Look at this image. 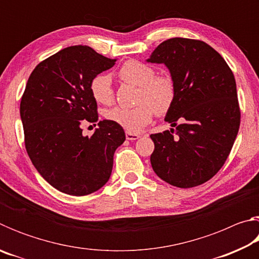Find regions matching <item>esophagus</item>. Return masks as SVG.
<instances>
[{
	"label": "esophagus",
	"instance_id": "obj_1",
	"mask_svg": "<svg viewBox=\"0 0 259 259\" xmlns=\"http://www.w3.org/2000/svg\"><path fill=\"white\" fill-rule=\"evenodd\" d=\"M125 137L128 140H136L140 137L139 134H135V133H129V131H126L125 133Z\"/></svg>",
	"mask_w": 259,
	"mask_h": 259
}]
</instances>
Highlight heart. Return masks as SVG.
Segmentation results:
<instances>
[{
	"label": "heart",
	"mask_w": 259,
	"mask_h": 259,
	"mask_svg": "<svg viewBox=\"0 0 259 259\" xmlns=\"http://www.w3.org/2000/svg\"><path fill=\"white\" fill-rule=\"evenodd\" d=\"M119 76L126 83L139 87L133 108L114 107L105 113L108 121L122 126L129 133H137L153 119L154 112L165 114L175 103L177 88L174 78L166 74L155 75V69L140 60H129L120 68ZM90 93L96 102L111 105L114 102V91L111 77L98 74L90 81Z\"/></svg>",
	"instance_id": "1"
}]
</instances>
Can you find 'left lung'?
Returning <instances> with one entry per match:
<instances>
[{
	"mask_svg": "<svg viewBox=\"0 0 259 259\" xmlns=\"http://www.w3.org/2000/svg\"><path fill=\"white\" fill-rule=\"evenodd\" d=\"M147 61L164 64L177 88L165 116L176 129L151 135L152 168L170 185L199 186L224 165L238 135L241 112L233 72L213 48L185 37L162 42Z\"/></svg>",
	"mask_w": 259,
	"mask_h": 259,
	"instance_id": "left-lung-1",
	"label": "left lung"
}]
</instances>
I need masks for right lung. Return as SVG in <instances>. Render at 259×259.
<instances>
[{
    "instance_id": "obj_1",
    "label": "right lung",
    "mask_w": 259,
    "mask_h": 259,
    "mask_svg": "<svg viewBox=\"0 0 259 259\" xmlns=\"http://www.w3.org/2000/svg\"><path fill=\"white\" fill-rule=\"evenodd\" d=\"M115 61L90 47H68L41 61L26 84L20 102L26 151L41 176L66 194L103 187L125 140L122 126L108 120L99 121L93 136L82 134L83 124L98 121L90 81Z\"/></svg>"
}]
</instances>
